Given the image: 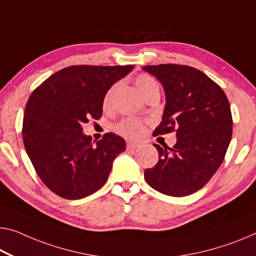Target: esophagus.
<instances>
[{
	"label": "esophagus",
	"instance_id": "1",
	"mask_svg": "<svg viewBox=\"0 0 256 256\" xmlns=\"http://www.w3.org/2000/svg\"><path fill=\"white\" fill-rule=\"evenodd\" d=\"M140 148L138 143H134V142H128L127 143V148L128 150H136V148Z\"/></svg>",
	"mask_w": 256,
	"mask_h": 256
}]
</instances>
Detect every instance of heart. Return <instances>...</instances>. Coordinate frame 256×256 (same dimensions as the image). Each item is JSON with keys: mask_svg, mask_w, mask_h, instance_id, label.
Returning <instances> with one entry per match:
<instances>
[{"mask_svg": "<svg viewBox=\"0 0 256 256\" xmlns=\"http://www.w3.org/2000/svg\"><path fill=\"white\" fill-rule=\"evenodd\" d=\"M135 84L140 92L144 96V98L150 95L151 92L159 90V84L152 76H148V74H138L135 78ZM116 89V84L108 90L105 94L103 100V108L104 110H110L112 106L113 97H114V92ZM145 124L140 119L136 118H124L114 126V130L119 134V135L126 137V138H137L142 134L144 132Z\"/></svg>", "mask_w": 256, "mask_h": 256, "instance_id": "obj_1", "label": "heart"}]
</instances>
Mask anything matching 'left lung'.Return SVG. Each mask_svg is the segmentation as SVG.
<instances>
[{
	"mask_svg": "<svg viewBox=\"0 0 256 256\" xmlns=\"http://www.w3.org/2000/svg\"><path fill=\"white\" fill-rule=\"evenodd\" d=\"M162 84L166 94L162 121L153 135L176 132V144H153L158 164L145 169L148 186L161 194L186 196L210 180L223 162L231 136L232 116L222 88L191 66H144Z\"/></svg>",
	"mask_w": 256,
	"mask_h": 256,
	"instance_id": "1",
	"label": "left lung"
}]
</instances>
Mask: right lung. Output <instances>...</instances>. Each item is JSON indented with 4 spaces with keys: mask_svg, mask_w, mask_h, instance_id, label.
Here are the masks:
<instances>
[{
    "mask_svg": "<svg viewBox=\"0 0 256 256\" xmlns=\"http://www.w3.org/2000/svg\"><path fill=\"white\" fill-rule=\"evenodd\" d=\"M132 65H74L58 70L34 90L22 121V140L38 178L54 194L76 200L104 186L126 142L108 132L94 145L82 124L98 120L108 90Z\"/></svg>",
    "mask_w": 256,
    "mask_h": 256,
    "instance_id": "add662e5",
    "label": "right lung"
}]
</instances>
